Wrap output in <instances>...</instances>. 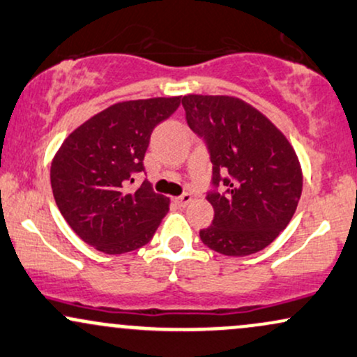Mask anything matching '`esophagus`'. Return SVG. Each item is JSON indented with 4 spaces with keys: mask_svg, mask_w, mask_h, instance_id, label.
<instances>
[{
    "mask_svg": "<svg viewBox=\"0 0 357 357\" xmlns=\"http://www.w3.org/2000/svg\"><path fill=\"white\" fill-rule=\"evenodd\" d=\"M192 201V195L191 192H184V195H181L179 197H176V203H178L179 206H188Z\"/></svg>",
    "mask_w": 357,
    "mask_h": 357,
    "instance_id": "34e87169",
    "label": "esophagus"
}]
</instances>
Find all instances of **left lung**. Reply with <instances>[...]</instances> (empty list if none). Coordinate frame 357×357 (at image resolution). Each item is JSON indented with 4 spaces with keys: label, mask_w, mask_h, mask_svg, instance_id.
Here are the masks:
<instances>
[{
    "label": "left lung",
    "mask_w": 357,
    "mask_h": 357,
    "mask_svg": "<svg viewBox=\"0 0 357 357\" xmlns=\"http://www.w3.org/2000/svg\"><path fill=\"white\" fill-rule=\"evenodd\" d=\"M186 121L208 144L214 188L206 199L213 225L201 241L225 256H249L269 246L293 220L303 171L287 137L255 106L234 96H183Z\"/></svg>",
    "instance_id": "obj_1"
}]
</instances>
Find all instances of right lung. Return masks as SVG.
<instances>
[{
    "label": "right lung",
    "mask_w": 357,
    "mask_h": 357,
    "mask_svg": "<svg viewBox=\"0 0 357 357\" xmlns=\"http://www.w3.org/2000/svg\"><path fill=\"white\" fill-rule=\"evenodd\" d=\"M181 96L121 101L76 128L54 154L51 188L71 229L98 251L123 255L151 241L169 211V197L144 181L128 191L156 124L169 118Z\"/></svg>",
    "instance_id": "obj_1"
}]
</instances>
